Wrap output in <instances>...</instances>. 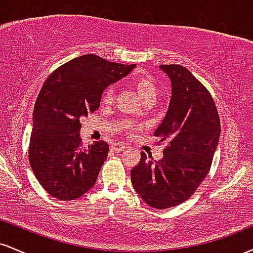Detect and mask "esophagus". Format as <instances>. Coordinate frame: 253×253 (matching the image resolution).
<instances>
[{
	"mask_svg": "<svg viewBox=\"0 0 253 253\" xmlns=\"http://www.w3.org/2000/svg\"><path fill=\"white\" fill-rule=\"evenodd\" d=\"M114 152H123V151H125V149H126V145L123 144V143H115L112 145V147H110Z\"/></svg>",
	"mask_w": 253,
	"mask_h": 253,
	"instance_id": "esophagus-1",
	"label": "esophagus"
}]
</instances>
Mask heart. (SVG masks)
Here are the masks:
<instances>
[{"instance_id":"1","label":"heart","mask_w":253,"mask_h":253,"mask_svg":"<svg viewBox=\"0 0 253 253\" xmlns=\"http://www.w3.org/2000/svg\"><path fill=\"white\" fill-rule=\"evenodd\" d=\"M132 85L145 103L153 102L156 100L158 88H157L155 81L152 78L146 76V75H136L132 78ZM113 98H114V88L108 86L102 94V102L104 104H109L113 101Z\"/></svg>"}]
</instances>
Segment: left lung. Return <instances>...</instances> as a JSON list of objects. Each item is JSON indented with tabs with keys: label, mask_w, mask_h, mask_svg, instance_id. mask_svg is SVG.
Listing matches in <instances>:
<instances>
[{
	"label": "left lung",
	"mask_w": 253,
	"mask_h": 253,
	"mask_svg": "<svg viewBox=\"0 0 253 253\" xmlns=\"http://www.w3.org/2000/svg\"><path fill=\"white\" fill-rule=\"evenodd\" d=\"M171 81L167 115L153 135L167 140L163 158L141 152L130 170L133 188L157 210L187 201L210 172L220 136V118L210 90L184 66L159 65Z\"/></svg>",
	"instance_id": "1"
}]
</instances>
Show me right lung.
Instances as JSON below:
<instances>
[{
    "mask_svg": "<svg viewBox=\"0 0 253 253\" xmlns=\"http://www.w3.org/2000/svg\"><path fill=\"white\" fill-rule=\"evenodd\" d=\"M134 68L135 64L85 54L46 78L34 106L28 159L38 182L51 196L70 201L95 184L109 145L100 140L84 147L80 119L98 109L103 90Z\"/></svg>",
    "mask_w": 253,
    "mask_h": 253,
    "instance_id": "right-lung-1",
    "label": "right lung"
}]
</instances>
